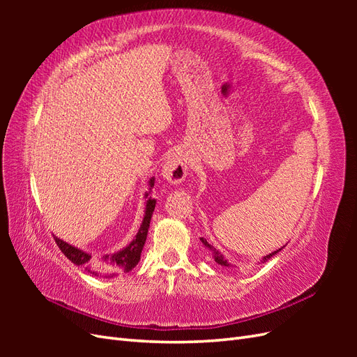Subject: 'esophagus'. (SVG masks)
I'll return each mask as SVG.
<instances>
[{
	"label": "esophagus",
	"mask_w": 357,
	"mask_h": 357,
	"mask_svg": "<svg viewBox=\"0 0 357 357\" xmlns=\"http://www.w3.org/2000/svg\"><path fill=\"white\" fill-rule=\"evenodd\" d=\"M189 172V158L183 152V150H176L172 152L165 164L162 165L160 174L171 185H180V183L186 178Z\"/></svg>",
	"instance_id": "obj_1"
}]
</instances>
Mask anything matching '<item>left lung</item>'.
Instances as JSON below:
<instances>
[{"mask_svg": "<svg viewBox=\"0 0 357 357\" xmlns=\"http://www.w3.org/2000/svg\"><path fill=\"white\" fill-rule=\"evenodd\" d=\"M201 240V243L204 244V247L207 248V250L211 253V256H213V259L215 261V264H219V265H222V266H226V268H232L234 265L231 264V262H228V259H226L218 248H214L211 244H208L207 243V240L205 238H199ZM284 247V245H283ZM283 247L282 248H278V250H275V252H273V253H269V255H266V256H264L262 259H261V264H265L266 261H269V259H271L273 256H275L278 252H282L283 250Z\"/></svg>", "mask_w": 357, "mask_h": 357, "instance_id": "obj_1", "label": "left lung"}]
</instances>
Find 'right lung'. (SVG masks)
Here are the masks:
<instances>
[{"mask_svg":"<svg viewBox=\"0 0 357 357\" xmlns=\"http://www.w3.org/2000/svg\"><path fill=\"white\" fill-rule=\"evenodd\" d=\"M153 186H155V177L149 180V192L144 193V198L147 201H146L143 222H142V225H139V229H138L137 235L134 236V240L126 247L121 248L119 252L110 253V255L92 256L91 253L83 252V250H80V248L74 247L63 240L58 238V236H53L58 247L61 248V252L66 255L74 265L84 268L86 271L96 275V277L113 278L119 274L131 271V269L135 268L137 264L139 262V257H142V252H143V247L146 244L147 232L150 228V220H152V214L156 207V199L150 197V192H152Z\"/></svg>","mask_w":357,"mask_h":357,"instance_id":"add662e5","label":"right lung"}]
</instances>
